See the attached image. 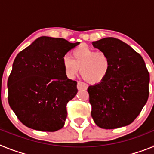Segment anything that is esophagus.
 I'll return each instance as SVG.
<instances>
[{"mask_svg": "<svg viewBox=\"0 0 154 154\" xmlns=\"http://www.w3.org/2000/svg\"><path fill=\"white\" fill-rule=\"evenodd\" d=\"M77 88H78V89H87L88 85L85 83H84V82H78Z\"/></svg>", "mask_w": 154, "mask_h": 154, "instance_id": "esophagus-1", "label": "esophagus"}]
</instances>
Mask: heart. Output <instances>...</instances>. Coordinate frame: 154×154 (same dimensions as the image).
<instances>
[{
    "label": "heart",
    "instance_id": "b5f03b06",
    "mask_svg": "<svg viewBox=\"0 0 154 154\" xmlns=\"http://www.w3.org/2000/svg\"><path fill=\"white\" fill-rule=\"evenodd\" d=\"M72 57H62V65L66 75L74 78L80 69L82 77L89 83L96 84L106 79L111 67L109 55L104 51L80 45L72 51Z\"/></svg>",
    "mask_w": 154,
    "mask_h": 154
}]
</instances>
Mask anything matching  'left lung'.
Here are the masks:
<instances>
[{"mask_svg":"<svg viewBox=\"0 0 154 154\" xmlns=\"http://www.w3.org/2000/svg\"><path fill=\"white\" fill-rule=\"evenodd\" d=\"M92 45L109 55L111 67L103 81L87 91L98 126L116 129L133 123L149 97V74L139 53L125 42L105 38Z\"/></svg>","mask_w":154,"mask_h":154,"instance_id":"1","label":"left lung"}]
</instances>
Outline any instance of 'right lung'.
<instances>
[{
    "label": "right lung",
    "mask_w": 154,
    "mask_h": 154,
    "mask_svg": "<svg viewBox=\"0 0 154 154\" xmlns=\"http://www.w3.org/2000/svg\"><path fill=\"white\" fill-rule=\"evenodd\" d=\"M79 44L43 36L17 54L8 79V98L24 126L45 132L63 127L67 103L78 89L77 82L65 75L62 57Z\"/></svg>",
    "instance_id": "obj_1"
}]
</instances>
